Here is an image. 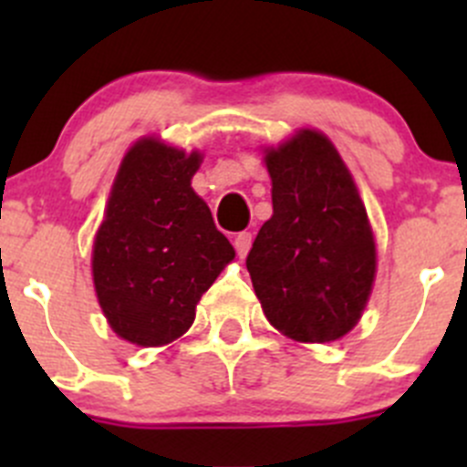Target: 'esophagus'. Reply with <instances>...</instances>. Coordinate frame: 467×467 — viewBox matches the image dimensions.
<instances>
[{
  "instance_id": "esophagus-1",
  "label": "esophagus",
  "mask_w": 467,
  "mask_h": 467,
  "mask_svg": "<svg viewBox=\"0 0 467 467\" xmlns=\"http://www.w3.org/2000/svg\"><path fill=\"white\" fill-rule=\"evenodd\" d=\"M253 234L251 233H239L234 234V251H237L239 257H246L248 251H251Z\"/></svg>"
}]
</instances>
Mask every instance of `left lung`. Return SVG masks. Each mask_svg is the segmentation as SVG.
I'll return each mask as SVG.
<instances>
[{
  "label": "left lung",
  "mask_w": 467,
  "mask_h": 467,
  "mask_svg": "<svg viewBox=\"0 0 467 467\" xmlns=\"http://www.w3.org/2000/svg\"><path fill=\"white\" fill-rule=\"evenodd\" d=\"M273 214L246 268L268 323L300 343L346 337L361 318L378 266L373 230L334 144L303 129L264 155Z\"/></svg>",
  "instance_id": "1"
}]
</instances>
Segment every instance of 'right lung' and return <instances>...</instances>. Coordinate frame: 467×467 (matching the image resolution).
I'll return each mask as SVG.
<instances>
[{
	"instance_id": "1",
	"label": "right lung",
	"mask_w": 467,
	"mask_h": 467,
	"mask_svg": "<svg viewBox=\"0 0 467 467\" xmlns=\"http://www.w3.org/2000/svg\"><path fill=\"white\" fill-rule=\"evenodd\" d=\"M199 167V150L142 138L112 182L94 239V289L117 337L135 346L182 337L201 296L234 260L210 207L192 190Z\"/></svg>"
}]
</instances>
